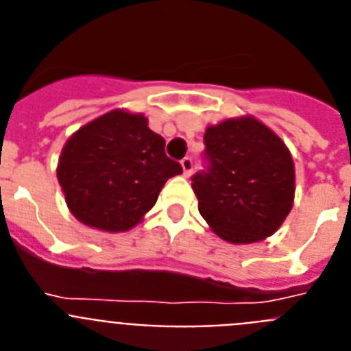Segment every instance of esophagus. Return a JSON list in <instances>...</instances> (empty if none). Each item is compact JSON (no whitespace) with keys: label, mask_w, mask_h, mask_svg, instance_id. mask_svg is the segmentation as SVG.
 <instances>
[{"label":"esophagus","mask_w":351,"mask_h":351,"mask_svg":"<svg viewBox=\"0 0 351 351\" xmlns=\"http://www.w3.org/2000/svg\"><path fill=\"white\" fill-rule=\"evenodd\" d=\"M181 165H182V172H184L186 178H190L191 172H193V160H191L190 156H186L184 160L181 161Z\"/></svg>","instance_id":"34e87169"}]
</instances>
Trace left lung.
<instances>
[{
  "label": "left lung",
  "instance_id": "1",
  "mask_svg": "<svg viewBox=\"0 0 351 351\" xmlns=\"http://www.w3.org/2000/svg\"><path fill=\"white\" fill-rule=\"evenodd\" d=\"M206 170L191 178L198 210L223 241L250 244L274 234L293 206V160L255 117L226 119L204 135Z\"/></svg>",
  "mask_w": 351,
  "mask_h": 351
}]
</instances>
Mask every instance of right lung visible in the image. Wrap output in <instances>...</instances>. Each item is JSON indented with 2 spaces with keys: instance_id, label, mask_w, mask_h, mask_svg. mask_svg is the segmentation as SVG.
<instances>
[{
  "instance_id": "1",
  "label": "right lung",
  "mask_w": 351,
  "mask_h": 351,
  "mask_svg": "<svg viewBox=\"0 0 351 351\" xmlns=\"http://www.w3.org/2000/svg\"><path fill=\"white\" fill-rule=\"evenodd\" d=\"M182 173L165 141L142 114L110 110L77 130L58 163L68 209L84 225L126 232L156 204L161 188Z\"/></svg>"
}]
</instances>
